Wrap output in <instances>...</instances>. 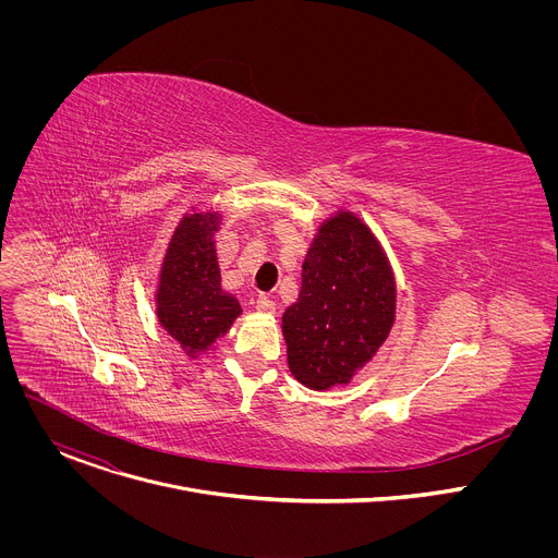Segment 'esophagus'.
Masks as SVG:
<instances>
[{
  "label": "esophagus",
  "mask_w": 558,
  "mask_h": 558,
  "mask_svg": "<svg viewBox=\"0 0 558 558\" xmlns=\"http://www.w3.org/2000/svg\"><path fill=\"white\" fill-rule=\"evenodd\" d=\"M256 308H258L260 313H276V302H274L271 298H267V295H258Z\"/></svg>",
  "instance_id": "34e87169"
}]
</instances>
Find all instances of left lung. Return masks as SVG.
Segmentation results:
<instances>
[{
    "label": "left lung",
    "mask_w": 558,
    "mask_h": 558,
    "mask_svg": "<svg viewBox=\"0 0 558 558\" xmlns=\"http://www.w3.org/2000/svg\"><path fill=\"white\" fill-rule=\"evenodd\" d=\"M395 276L368 225L338 211L302 263L298 302L282 315L291 375L313 390L349 384L395 323Z\"/></svg>",
    "instance_id": "obj_1"
}]
</instances>
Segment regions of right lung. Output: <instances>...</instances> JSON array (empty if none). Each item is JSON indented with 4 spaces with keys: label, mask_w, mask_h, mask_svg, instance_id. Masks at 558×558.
<instances>
[{
    "label": "right lung",
    "mask_w": 558,
    "mask_h": 558,
    "mask_svg": "<svg viewBox=\"0 0 558 558\" xmlns=\"http://www.w3.org/2000/svg\"><path fill=\"white\" fill-rule=\"evenodd\" d=\"M218 227V211L185 214L158 274L156 317L190 357L209 351L243 313L241 302L220 287Z\"/></svg>",
    "instance_id": "right-lung-1"
}]
</instances>
